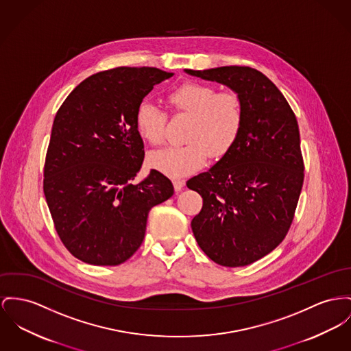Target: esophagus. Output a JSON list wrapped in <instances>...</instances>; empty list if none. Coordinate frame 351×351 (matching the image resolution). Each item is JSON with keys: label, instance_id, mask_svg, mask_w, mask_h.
<instances>
[{"label": "esophagus", "instance_id": "esophagus-1", "mask_svg": "<svg viewBox=\"0 0 351 351\" xmlns=\"http://www.w3.org/2000/svg\"><path fill=\"white\" fill-rule=\"evenodd\" d=\"M173 185H174V190L178 193V191L182 190V187L185 186V181L184 180H174Z\"/></svg>", "mask_w": 351, "mask_h": 351}]
</instances>
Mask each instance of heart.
I'll use <instances>...</instances> for the list:
<instances>
[{
	"mask_svg": "<svg viewBox=\"0 0 351 351\" xmlns=\"http://www.w3.org/2000/svg\"><path fill=\"white\" fill-rule=\"evenodd\" d=\"M176 112L193 116L186 132L189 143L167 146L153 153L149 164L171 178H181L202 169L209 157L222 158L230 152L241 133L243 109L239 97L232 92L198 82H187L167 94ZM166 113L152 101H142L134 125L142 140L161 145L165 140Z\"/></svg>",
	"mask_w": 351,
	"mask_h": 351,
	"instance_id": "heart-1",
	"label": "heart"
}]
</instances>
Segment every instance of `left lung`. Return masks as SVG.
Returning <instances> with one entry per match:
<instances>
[{"mask_svg":"<svg viewBox=\"0 0 351 351\" xmlns=\"http://www.w3.org/2000/svg\"><path fill=\"white\" fill-rule=\"evenodd\" d=\"M185 73L228 86L242 102V128L230 152L186 185L204 199L191 221L198 246L218 265L246 266L273 252L291 225L304 184L297 118L278 88L256 69Z\"/></svg>","mask_w":351,"mask_h":351,"instance_id":"8db88e82","label":"left lung"}]
</instances>
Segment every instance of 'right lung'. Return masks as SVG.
Instances as JSON below:
<instances>
[{
  "label": "right lung",
  "instance_id": "add662e5",
  "mask_svg": "<svg viewBox=\"0 0 351 351\" xmlns=\"http://www.w3.org/2000/svg\"><path fill=\"white\" fill-rule=\"evenodd\" d=\"M157 68H116L84 80L58 109L47 147L44 193L56 230L85 263L116 266L141 246L147 214L174 187L152 170L133 184L145 150L134 116Z\"/></svg>",
  "mask_w": 351,
  "mask_h": 351
}]
</instances>
